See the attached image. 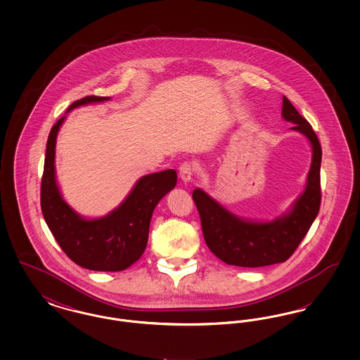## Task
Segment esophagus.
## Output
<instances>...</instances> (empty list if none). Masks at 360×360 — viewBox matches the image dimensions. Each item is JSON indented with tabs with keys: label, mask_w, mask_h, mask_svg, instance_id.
Returning a JSON list of instances; mask_svg holds the SVG:
<instances>
[{
	"label": "esophagus",
	"mask_w": 360,
	"mask_h": 360,
	"mask_svg": "<svg viewBox=\"0 0 360 360\" xmlns=\"http://www.w3.org/2000/svg\"><path fill=\"white\" fill-rule=\"evenodd\" d=\"M194 174V167L190 162H185L179 166V176L184 182H188Z\"/></svg>",
	"instance_id": "obj_1"
}]
</instances>
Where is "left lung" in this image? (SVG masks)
<instances>
[{
    "label": "left lung",
    "instance_id": "left-lung-1",
    "mask_svg": "<svg viewBox=\"0 0 360 360\" xmlns=\"http://www.w3.org/2000/svg\"><path fill=\"white\" fill-rule=\"evenodd\" d=\"M282 117L291 129L308 137L311 146V165L307 188L290 212L273 221L257 223L240 219L213 200L204 190L193 191L202 233L209 250L224 263L239 267H263L286 262L294 254L319 214L321 204L320 167L321 146L311 125L283 96Z\"/></svg>",
    "mask_w": 360,
    "mask_h": 360
}]
</instances>
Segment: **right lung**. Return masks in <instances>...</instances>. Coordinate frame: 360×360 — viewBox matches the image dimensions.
<instances>
[{"label": "right lung", "mask_w": 360, "mask_h": 360, "mask_svg": "<svg viewBox=\"0 0 360 360\" xmlns=\"http://www.w3.org/2000/svg\"><path fill=\"white\" fill-rule=\"evenodd\" d=\"M108 100L110 98L87 96L71 103L66 113L81 105ZM65 119L66 116L56 121L47 140L40 190L44 220L60 248L78 266L94 271H122L143 255L155 206L175 188L176 172L165 170L144 175L119 207L100 219H84L62 198L55 176L56 136Z\"/></svg>", "instance_id": "add662e5"}]
</instances>
